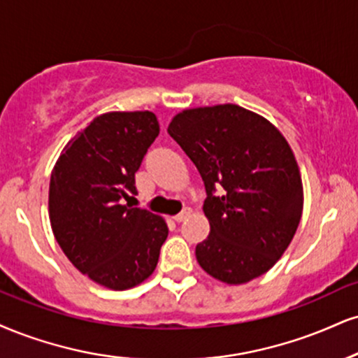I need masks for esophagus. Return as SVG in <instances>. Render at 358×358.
<instances>
[{
  "label": "esophagus",
  "instance_id": "34e87169",
  "mask_svg": "<svg viewBox=\"0 0 358 358\" xmlns=\"http://www.w3.org/2000/svg\"><path fill=\"white\" fill-rule=\"evenodd\" d=\"M190 208H185V210H182V212H180L178 215H175V222H183V220H187L188 217H190Z\"/></svg>",
  "mask_w": 358,
  "mask_h": 358
}]
</instances>
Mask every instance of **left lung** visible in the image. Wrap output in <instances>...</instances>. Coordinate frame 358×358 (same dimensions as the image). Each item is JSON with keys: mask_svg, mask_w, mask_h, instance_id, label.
Instances as JSON below:
<instances>
[{"mask_svg": "<svg viewBox=\"0 0 358 358\" xmlns=\"http://www.w3.org/2000/svg\"><path fill=\"white\" fill-rule=\"evenodd\" d=\"M168 133L205 183L210 235L195 250L201 268L230 285L268 272L290 245L303 210L300 170L282 133L230 103L185 110Z\"/></svg>", "mask_w": 358, "mask_h": 358, "instance_id": "1", "label": "left lung"}]
</instances>
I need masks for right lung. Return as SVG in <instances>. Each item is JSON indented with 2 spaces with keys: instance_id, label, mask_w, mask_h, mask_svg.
Wrapping results in <instances>:
<instances>
[{
  "instance_id": "add662e5",
  "label": "right lung",
  "mask_w": 358,
  "mask_h": 358,
  "mask_svg": "<svg viewBox=\"0 0 358 358\" xmlns=\"http://www.w3.org/2000/svg\"><path fill=\"white\" fill-rule=\"evenodd\" d=\"M160 133L152 111L96 116L68 141L51 171L50 222L56 242L81 273L111 290L141 283L157 268L165 220L123 205Z\"/></svg>"
}]
</instances>
